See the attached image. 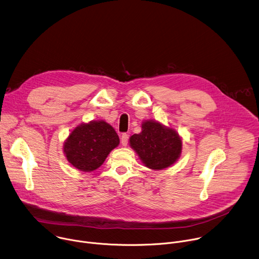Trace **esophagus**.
<instances>
[{
  "label": "esophagus",
  "instance_id": "1",
  "mask_svg": "<svg viewBox=\"0 0 259 259\" xmlns=\"http://www.w3.org/2000/svg\"><path fill=\"white\" fill-rule=\"evenodd\" d=\"M128 143V135L127 134H122L121 136V144L122 146H126Z\"/></svg>",
  "mask_w": 259,
  "mask_h": 259
}]
</instances>
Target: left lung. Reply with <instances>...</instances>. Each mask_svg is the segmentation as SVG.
I'll use <instances>...</instances> for the list:
<instances>
[{
    "instance_id": "left-lung-1",
    "label": "left lung",
    "mask_w": 259,
    "mask_h": 259,
    "mask_svg": "<svg viewBox=\"0 0 259 259\" xmlns=\"http://www.w3.org/2000/svg\"><path fill=\"white\" fill-rule=\"evenodd\" d=\"M131 146L151 169H163L174 164L182 152V141L172 128L155 121H146L142 132L130 139Z\"/></svg>"
}]
</instances>
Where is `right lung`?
<instances>
[{
  "mask_svg": "<svg viewBox=\"0 0 259 259\" xmlns=\"http://www.w3.org/2000/svg\"><path fill=\"white\" fill-rule=\"evenodd\" d=\"M119 144L114 128L105 121H92L73 130L64 144L67 160L81 171H93Z\"/></svg>",
  "mask_w": 259,
  "mask_h": 259,
  "instance_id": "add662e5",
  "label": "right lung"
}]
</instances>
